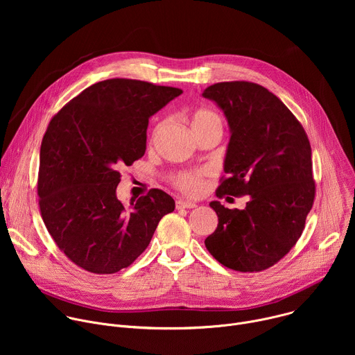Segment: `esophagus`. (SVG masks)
<instances>
[{"mask_svg":"<svg viewBox=\"0 0 355 355\" xmlns=\"http://www.w3.org/2000/svg\"><path fill=\"white\" fill-rule=\"evenodd\" d=\"M177 209H184V208H196V204L195 202H191V200H188V199H178L177 200Z\"/></svg>","mask_w":355,"mask_h":355,"instance_id":"1","label":"esophagus"}]
</instances>
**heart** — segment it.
Returning a JSON list of instances; mask_svg holds the SVG:
<instances>
[{
  "label": "heart",
  "instance_id": "obj_1",
  "mask_svg": "<svg viewBox=\"0 0 355 355\" xmlns=\"http://www.w3.org/2000/svg\"><path fill=\"white\" fill-rule=\"evenodd\" d=\"M207 125H219V126H222L219 116L212 111L199 110L192 115L191 129L207 126ZM204 175H205V171L187 173V174H181L175 180V182L184 192H187L189 195H196L202 191V188H204V181H202V177H204Z\"/></svg>",
  "mask_w": 355,
  "mask_h": 355
}]
</instances>
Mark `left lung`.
Here are the masks:
<instances>
[{
    "instance_id": "1",
    "label": "left lung",
    "mask_w": 355,
    "mask_h": 355,
    "mask_svg": "<svg viewBox=\"0 0 355 355\" xmlns=\"http://www.w3.org/2000/svg\"><path fill=\"white\" fill-rule=\"evenodd\" d=\"M202 96L222 110L230 139L216 195H248L244 209L212 200L216 230L205 245L225 267L270 268L296 244L315 199L309 139L293 114L267 88L247 81L218 83Z\"/></svg>"
}]
</instances>
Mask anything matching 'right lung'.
I'll list each match as a JSON object with an SVG mask.
<instances>
[{"label":"right lung","instance_id":"1","mask_svg":"<svg viewBox=\"0 0 355 355\" xmlns=\"http://www.w3.org/2000/svg\"><path fill=\"white\" fill-rule=\"evenodd\" d=\"M181 94L139 80H105L50 121L39 156V207L50 236L78 267L94 274L129 267L174 211L162 189L125 207L116 187L119 170L144 155L148 118Z\"/></svg>","mask_w":355,"mask_h":355}]
</instances>
